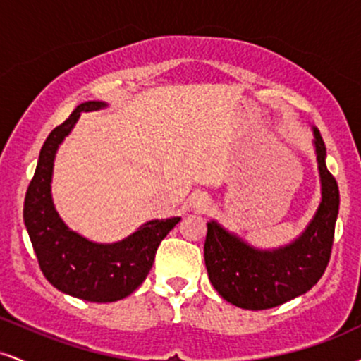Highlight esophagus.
<instances>
[{
  "label": "esophagus",
  "mask_w": 361,
  "mask_h": 361,
  "mask_svg": "<svg viewBox=\"0 0 361 361\" xmlns=\"http://www.w3.org/2000/svg\"><path fill=\"white\" fill-rule=\"evenodd\" d=\"M190 202H192V207H195V209L204 210V209H207V205H209L210 198H209V195H205V193H195V195H192V198H190Z\"/></svg>",
  "instance_id": "esophagus-1"
}]
</instances>
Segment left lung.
Here are the masks:
<instances>
[{
  "mask_svg": "<svg viewBox=\"0 0 361 361\" xmlns=\"http://www.w3.org/2000/svg\"><path fill=\"white\" fill-rule=\"evenodd\" d=\"M316 152L322 200L312 222L297 241L275 251H259L222 229L207 224L205 267L224 300L247 310L271 309L295 299L317 283L331 258L339 210V190L326 168V146L317 128Z\"/></svg>",
  "mask_w": 361,
  "mask_h": 361,
  "instance_id": "left-lung-1",
  "label": "left lung"
}]
</instances>
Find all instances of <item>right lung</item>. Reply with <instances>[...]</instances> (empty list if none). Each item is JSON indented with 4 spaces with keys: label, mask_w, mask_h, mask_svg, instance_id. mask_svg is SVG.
Segmentation results:
<instances>
[{
    "label": "right lung",
    "mask_w": 361,
    "mask_h": 361,
    "mask_svg": "<svg viewBox=\"0 0 361 361\" xmlns=\"http://www.w3.org/2000/svg\"><path fill=\"white\" fill-rule=\"evenodd\" d=\"M103 106L102 102L81 103L49 134L23 204L25 227L44 276L61 292L88 302H115L130 295L146 280L161 241L181 221H149L115 244L91 243L61 221L51 197L54 156L81 111Z\"/></svg>",
    "instance_id": "right-lung-1"
}]
</instances>
